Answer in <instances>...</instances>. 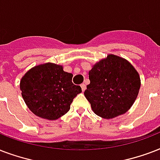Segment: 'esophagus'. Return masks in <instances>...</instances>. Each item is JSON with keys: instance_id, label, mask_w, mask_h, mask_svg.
<instances>
[{"instance_id": "34e87169", "label": "esophagus", "mask_w": 160, "mask_h": 160, "mask_svg": "<svg viewBox=\"0 0 160 160\" xmlns=\"http://www.w3.org/2000/svg\"><path fill=\"white\" fill-rule=\"evenodd\" d=\"M81 88H82V92L85 91V89H86V84L82 83L81 84Z\"/></svg>"}]
</instances>
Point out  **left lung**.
<instances>
[{"label":"left lung","mask_w":160,"mask_h":160,"mask_svg":"<svg viewBox=\"0 0 160 160\" xmlns=\"http://www.w3.org/2000/svg\"><path fill=\"white\" fill-rule=\"evenodd\" d=\"M90 83L84 95L95 113L103 118L122 114L133 105L140 88V78L128 61L108 55L89 71Z\"/></svg>","instance_id":"1"}]
</instances>
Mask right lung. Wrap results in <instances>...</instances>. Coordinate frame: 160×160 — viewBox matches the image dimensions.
Segmentation results:
<instances>
[{
    "mask_svg": "<svg viewBox=\"0 0 160 160\" xmlns=\"http://www.w3.org/2000/svg\"><path fill=\"white\" fill-rule=\"evenodd\" d=\"M72 74L62 67L46 63L32 68L21 80L20 88L27 107L38 117L55 120L68 112L70 105L82 92L72 82Z\"/></svg>",
    "mask_w": 160,
    "mask_h": 160,
    "instance_id": "right-lung-1",
    "label": "right lung"
}]
</instances>
